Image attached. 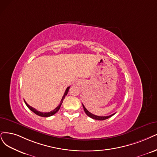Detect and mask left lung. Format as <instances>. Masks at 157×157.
<instances>
[{
  "mask_svg": "<svg viewBox=\"0 0 157 157\" xmlns=\"http://www.w3.org/2000/svg\"><path fill=\"white\" fill-rule=\"evenodd\" d=\"M82 105H83V107L84 111H85V113H86V114L87 115L88 117H90L91 118L96 120H106V119H107V118H110V117H111L112 116H113V115L115 114V113H114V114H111V115H110V116H107V117H99V116H96V115H94V114H93L90 113L88 111V110L85 107L83 104H82Z\"/></svg>",
  "mask_w": 157,
  "mask_h": 157,
  "instance_id": "1",
  "label": "left lung"
}]
</instances>
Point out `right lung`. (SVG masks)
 I'll return each mask as SVG.
<instances>
[{
  "instance_id": "obj_1",
  "label": "right lung",
  "mask_w": 157,
  "mask_h": 157,
  "mask_svg": "<svg viewBox=\"0 0 157 157\" xmlns=\"http://www.w3.org/2000/svg\"><path fill=\"white\" fill-rule=\"evenodd\" d=\"M69 89H70V86H68V87L67 88V89H66V90H65V93H64V95H63V98H62V99H61V102H60V103H59V105H58L56 108H55L53 111H50V112H48V113H42V112H40V111H37V110L36 109H34V108H33L32 107H31V106H30L28 105V104L25 101V103H26V106L30 109V110H31V111H32V112H33L35 114H36L37 115H38V116H39V117H51V116H52V115H54V114H56L58 111H59V109H60V107H61V104H62V103H63V100L65 99V96H67V93H68V90H69Z\"/></svg>"
}]
</instances>
